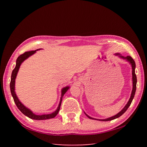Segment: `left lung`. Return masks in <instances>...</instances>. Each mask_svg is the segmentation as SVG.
<instances>
[{
	"label": "left lung",
	"instance_id": "8db88e82",
	"mask_svg": "<svg viewBox=\"0 0 147 147\" xmlns=\"http://www.w3.org/2000/svg\"><path fill=\"white\" fill-rule=\"evenodd\" d=\"M117 55H119V54H117ZM121 57H122V58L123 59H126L127 61H128L129 62H130V63L132 65V81H133V89H132V93H131V97L129 100L128 102L127 103V104L126 105V106L124 107V109L120 112L119 113H118V114H117L116 115H115V116L112 117H110L109 118H107V119H95V118H92L90 117H89L88 115H86V116L90 119H97V120H100V121H110V120H113L114 119H116L118 117H119L120 116H121V115L126 112V111L127 110V109H128L129 107L130 106L131 102L133 100V99H134V95H135V92H136V84H137V77H136V75L135 74V68H136V63H135V61H134V59H133L132 58V57H131L130 56H127V57H123L122 56H119Z\"/></svg>",
	"mask_w": 147,
	"mask_h": 147
}]
</instances>
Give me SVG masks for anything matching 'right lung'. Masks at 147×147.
I'll return each mask as SVG.
<instances>
[{
  "label": "right lung",
  "mask_w": 147,
  "mask_h": 147,
  "mask_svg": "<svg viewBox=\"0 0 147 147\" xmlns=\"http://www.w3.org/2000/svg\"><path fill=\"white\" fill-rule=\"evenodd\" d=\"M36 51H26L23 54L21 55L20 56H18L16 62V67L13 70L12 73H11V81H10V91L12 97L13 98V100H14L15 103L16 104L17 107L18 108V109L21 111V112L23 113L26 116H27L30 119H37V120H41V119H50V118H53L55 117L56 115L58 113L60 107H61V102L62 99H63V97L65 93L67 92V91L68 90V89L69 88L68 86L64 88L62 90V95L61 97V100L59 102V105L57 107V110L54 112L53 113L51 114H48V115H37L34 113H33L30 110L27 109L25 106H24L23 104H21V102L18 100V97L15 94V78L16 77V75L18 72L19 68L20 67V65L21 63L26 59H27L28 57L33 55L34 53H35Z\"/></svg>",
  "instance_id": "1"
}]
</instances>
